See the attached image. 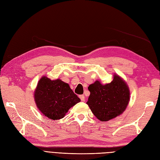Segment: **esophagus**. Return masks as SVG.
Masks as SVG:
<instances>
[{
	"mask_svg": "<svg viewBox=\"0 0 160 160\" xmlns=\"http://www.w3.org/2000/svg\"><path fill=\"white\" fill-rule=\"evenodd\" d=\"M79 97L81 101H85V96L83 95H80Z\"/></svg>",
	"mask_w": 160,
	"mask_h": 160,
	"instance_id": "34e87169",
	"label": "esophagus"
}]
</instances>
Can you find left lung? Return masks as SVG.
Segmentation results:
<instances>
[{
  "instance_id": "obj_1",
  "label": "left lung",
  "mask_w": 160,
  "mask_h": 160,
  "mask_svg": "<svg viewBox=\"0 0 160 160\" xmlns=\"http://www.w3.org/2000/svg\"><path fill=\"white\" fill-rule=\"evenodd\" d=\"M90 95L87 104L95 117L107 122L122 114L129 101L128 85L118 75L109 83L102 85L96 81L88 88Z\"/></svg>"
}]
</instances>
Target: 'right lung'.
Here are the masks:
<instances>
[{
	"instance_id": "right-lung-1",
	"label": "right lung",
	"mask_w": 160,
	"mask_h": 160,
	"mask_svg": "<svg viewBox=\"0 0 160 160\" xmlns=\"http://www.w3.org/2000/svg\"><path fill=\"white\" fill-rule=\"evenodd\" d=\"M35 100L41 112L52 120L64 118L71 107L81 101L68 84L60 79L52 81L46 77L38 81Z\"/></svg>"
}]
</instances>
